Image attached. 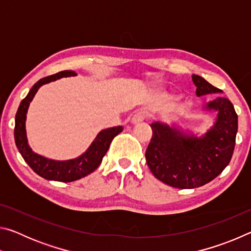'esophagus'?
Instances as JSON below:
<instances>
[{"label":"esophagus","instance_id":"esophagus-1","mask_svg":"<svg viewBox=\"0 0 251 251\" xmlns=\"http://www.w3.org/2000/svg\"><path fill=\"white\" fill-rule=\"evenodd\" d=\"M144 120H145V113L138 112V113L134 114L133 117H131V124H134V125L141 124L142 122H144Z\"/></svg>","mask_w":251,"mask_h":251}]
</instances>
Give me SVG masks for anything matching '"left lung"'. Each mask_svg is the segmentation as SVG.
<instances>
[{"label": "left lung", "mask_w": 251, "mask_h": 251, "mask_svg": "<svg viewBox=\"0 0 251 251\" xmlns=\"http://www.w3.org/2000/svg\"><path fill=\"white\" fill-rule=\"evenodd\" d=\"M193 82L198 97L222 92L201 76L194 74ZM203 108L217 112V117L201 136L160 122L151 125L152 137L146 161L152 175L166 185L180 189L203 186L222 174L231 159L238 130L233 105L226 97L218 96Z\"/></svg>", "instance_id": "8db88e82"}]
</instances>
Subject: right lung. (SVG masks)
Segmentation results:
<instances>
[{"label": "right lung", "instance_id": "right-lung-1", "mask_svg": "<svg viewBox=\"0 0 251 251\" xmlns=\"http://www.w3.org/2000/svg\"><path fill=\"white\" fill-rule=\"evenodd\" d=\"M75 75L76 73L73 71H63L57 74L41 78L39 82L33 85V87L28 92L26 97L21 101L15 115L14 138L16 147H18L19 151L28 166L37 175L48 180L70 182L90 175L100 165L103 157L108 151L113 138L120 134L121 131H123L122 126H116L112 127V128L100 130L97 134L96 138L91 144V146L87 148V151L74 159L54 160L46 158V157L36 154V152L32 151V148L29 147L27 143L26 129H25V121H26V114L29 103H31L33 97L35 96L36 92L39 91L42 85L54 82V80L62 77H69V76Z\"/></svg>", "mask_w": 251, "mask_h": 251}]
</instances>
